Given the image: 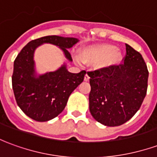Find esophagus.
I'll use <instances>...</instances> for the list:
<instances>
[{"instance_id":"esophagus-1","label":"esophagus","mask_w":157,"mask_h":157,"mask_svg":"<svg viewBox=\"0 0 157 157\" xmlns=\"http://www.w3.org/2000/svg\"><path fill=\"white\" fill-rule=\"evenodd\" d=\"M84 80H85L86 82H88L89 80H90V76H89L88 74H86L85 77H84Z\"/></svg>"}]
</instances>
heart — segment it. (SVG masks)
I'll return each mask as SVG.
<instances>
[{
	"instance_id": "1",
	"label": "heart",
	"mask_w": 157,
	"mask_h": 157,
	"mask_svg": "<svg viewBox=\"0 0 157 157\" xmlns=\"http://www.w3.org/2000/svg\"><path fill=\"white\" fill-rule=\"evenodd\" d=\"M121 54L118 49L114 48L111 44H99L85 48L82 52L81 59L75 58V60L89 65H97L101 66H109L113 65L120 59Z\"/></svg>"
}]
</instances>
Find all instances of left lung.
Masks as SVG:
<instances>
[{"mask_svg":"<svg viewBox=\"0 0 157 157\" xmlns=\"http://www.w3.org/2000/svg\"><path fill=\"white\" fill-rule=\"evenodd\" d=\"M122 64L88 71L91 92L89 109L106 126H119L129 120L144 101L149 71L142 55L126 44Z\"/></svg>","mask_w":157,"mask_h":157,"instance_id":"obj_1","label":"left lung"}]
</instances>
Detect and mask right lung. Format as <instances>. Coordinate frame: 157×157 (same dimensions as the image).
<instances>
[{
	"label": "right lung",
	"instance_id": "obj_1",
	"mask_svg": "<svg viewBox=\"0 0 157 157\" xmlns=\"http://www.w3.org/2000/svg\"><path fill=\"white\" fill-rule=\"evenodd\" d=\"M78 42L75 38L45 36L30 41L23 47L14 60L12 76V89L19 108L35 121H48L64 110L71 92L84 80L86 71L71 73L65 65L55 72L34 76L33 53L44 43L57 45L63 49L66 58L72 60L66 48Z\"/></svg>",
	"mask_w": 157,
	"mask_h": 157
}]
</instances>
